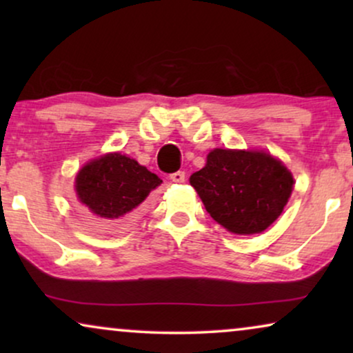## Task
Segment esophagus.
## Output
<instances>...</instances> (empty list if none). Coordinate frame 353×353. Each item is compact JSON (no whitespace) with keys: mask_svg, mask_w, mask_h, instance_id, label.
<instances>
[{"mask_svg":"<svg viewBox=\"0 0 353 353\" xmlns=\"http://www.w3.org/2000/svg\"><path fill=\"white\" fill-rule=\"evenodd\" d=\"M170 180L173 181V183H183L185 181V172H175V173H172L170 175Z\"/></svg>","mask_w":353,"mask_h":353,"instance_id":"obj_1","label":"esophagus"}]
</instances>
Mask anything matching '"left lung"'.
Wrapping results in <instances>:
<instances>
[{"label": "left lung", "mask_w": 353, "mask_h": 353, "mask_svg": "<svg viewBox=\"0 0 353 353\" xmlns=\"http://www.w3.org/2000/svg\"><path fill=\"white\" fill-rule=\"evenodd\" d=\"M190 183L212 219L234 234L267 230L281 215L294 188L292 173L268 152L219 148Z\"/></svg>", "instance_id": "8db88e82"}]
</instances>
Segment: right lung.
Listing matches in <instances>:
<instances>
[{
	"label": "right lung",
	"mask_w": 353,
	"mask_h": 353,
	"mask_svg": "<svg viewBox=\"0 0 353 353\" xmlns=\"http://www.w3.org/2000/svg\"><path fill=\"white\" fill-rule=\"evenodd\" d=\"M162 180L134 159L109 152L85 163L75 191L91 214L103 220H125Z\"/></svg>",
	"instance_id": "right-lung-1"
}]
</instances>
